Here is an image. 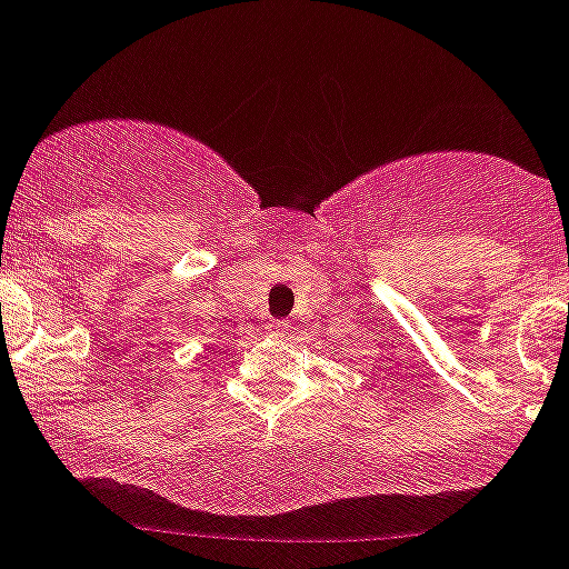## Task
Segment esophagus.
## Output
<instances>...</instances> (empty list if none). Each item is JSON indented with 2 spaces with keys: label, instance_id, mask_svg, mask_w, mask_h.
I'll use <instances>...</instances> for the list:
<instances>
[{
  "label": "esophagus",
  "instance_id": "obj_1",
  "mask_svg": "<svg viewBox=\"0 0 569 569\" xmlns=\"http://www.w3.org/2000/svg\"><path fill=\"white\" fill-rule=\"evenodd\" d=\"M266 329H269L271 338H286V335H289V323H283V320H271Z\"/></svg>",
  "mask_w": 569,
  "mask_h": 569
}]
</instances>
